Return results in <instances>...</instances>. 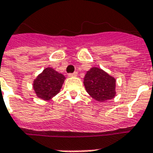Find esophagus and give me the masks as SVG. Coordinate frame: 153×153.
I'll list each match as a JSON object with an SVG mask.
<instances>
[{
  "instance_id": "esophagus-1",
  "label": "esophagus",
  "mask_w": 153,
  "mask_h": 153,
  "mask_svg": "<svg viewBox=\"0 0 153 153\" xmlns=\"http://www.w3.org/2000/svg\"><path fill=\"white\" fill-rule=\"evenodd\" d=\"M78 75V73L74 72L72 74H68V77H76Z\"/></svg>"
}]
</instances>
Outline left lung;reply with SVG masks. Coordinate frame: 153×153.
Wrapping results in <instances>:
<instances>
[{
    "instance_id": "1",
    "label": "left lung",
    "mask_w": 153,
    "mask_h": 153,
    "mask_svg": "<svg viewBox=\"0 0 153 153\" xmlns=\"http://www.w3.org/2000/svg\"><path fill=\"white\" fill-rule=\"evenodd\" d=\"M85 90L97 101L105 102L116 95V79L100 68H91L84 78Z\"/></svg>"
}]
</instances>
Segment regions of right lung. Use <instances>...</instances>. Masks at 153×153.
Returning <instances> with one entry per match:
<instances>
[{
    "mask_svg": "<svg viewBox=\"0 0 153 153\" xmlns=\"http://www.w3.org/2000/svg\"><path fill=\"white\" fill-rule=\"evenodd\" d=\"M65 77L53 68H46L33 81V89L38 98L50 100L60 91Z\"/></svg>",
    "mask_w": 153,
    "mask_h": 153,
    "instance_id": "1",
    "label": "right lung"
}]
</instances>
